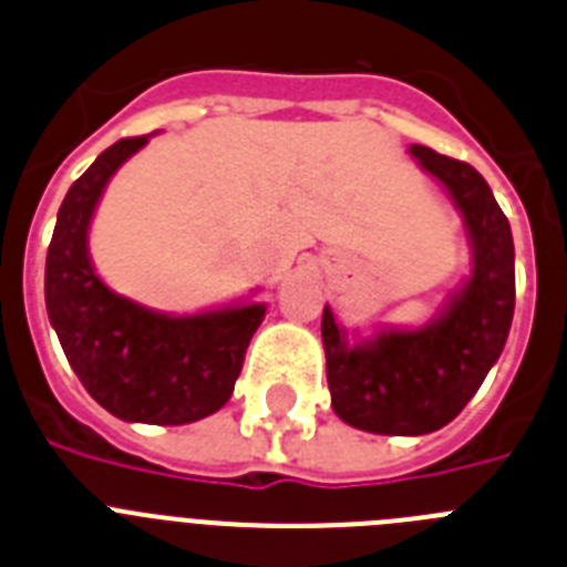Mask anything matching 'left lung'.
Returning a JSON list of instances; mask_svg holds the SVG:
<instances>
[{
    "mask_svg": "<svg viewBox=\"0 0 567 567\" xmlns=\"http://www.w3.org/2000/svg\"><path fill=\"white\" fill-rule=\"evenodd\" d=\"M465 216L474 270L440 319L420 331H382L348 344L331 308L322 313L331 405L351 427L422 436L460 416L499 359L514 319V236L488 182L467 162L411 145Z\"/></svg>",
    "mask_w": 567,
    "mask_h": 567,
    "instance_id": "left-lung-1",
    "label": "left lung"
}]
</instances>
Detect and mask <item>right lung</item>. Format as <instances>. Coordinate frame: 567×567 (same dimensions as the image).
Wrapping results in <instances>:
<instances>
[{"label":"right lung","instance_id":"right-lung-1","mask_svg":"<svg viewBox=\"0 0 567 567\" xmlns=\"http://www.w3.org/2000/svg\"><path fill=\"white\" fill-rule=\"evenodd\" d=\"M147 136L120 140L68 190L45 262V305L68 362L93 400L125 422L188 425L234 393L265 305L167 317L113 293L87 256V225L113 171Z\"/></svg>","mask_w":567,"mask_h":567}]
</instances>
